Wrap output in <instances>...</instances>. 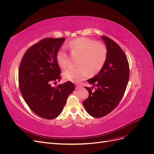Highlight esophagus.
I'll list each match as a JSON object with an SVG mask.
<instances>
[{
	"mask_svg": "<svg viewBox=\"0 0 154 154\" xmlns=\"http://www.w3.org/2000/svg\"><path fill=\"white\" fill-rule=\"evenodd\" d=\"M82 88V85H77L76 86V89H79V88Z\"/></svg>",
	"mask_w": 154,
	"mask_h": 154,
	"instance_id": "1",
	"label": "esophagus"
}]
</instances>
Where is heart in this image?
<instances>
[{
    "instance_id": "b5f03b06",
    "label": "heart",
    "mask_w": 154,
    "mask_h": 154,
    "mask_svg": "<svg viewBox=\"0 0 154 154\" xmlns=\"http://www.w3.org/2000/svg\"><path fill=\"white\" fill-rule=\"evenodd\" d=\"M67 47L73 55H80L76 67H70L64 72L63 76L74 83H79L86 77L88 73L95 75L99 72L105 64L107 50L102 43L86 38L79 37L70 41ZM59 66L65 69L69 65L67 55L63 50L57 51L56 56Z\"/></svg>"
}]
</instances>
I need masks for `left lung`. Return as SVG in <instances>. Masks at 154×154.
Instances as JSON below:
<instances>
[{"label":"left lung","mask_w":154,"mask_h":154,"mask_svg":"<svg viewBox=\"0 0 154 154\" xmlns=\"http://www.w3.org/2000/svg\"><path fill=\"white\" fill-rule=\"evenodd\" d=\"M107 50V56L102 69L88 83L95 87H85L89 96L83 105L90 116L102 118L118 106L123 97L130 78V67L126 54L118 44L102 36Z\"/></svg>","instance_id":"8db88e82"}]
</instances>
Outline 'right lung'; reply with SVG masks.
Masks as SVG:
<instances>
[{"label": "right lung", "mask_w": 154, "mask_h": 154, "mask_svg": "<svg viewBox=\"0 0 154 154\" xmlns=\"http://www.w3.org/2000/svg\"><path fill=\"white\" fill-rule=\"evenodd\" d=\"M65 38H45L30 47L24 53L18 72L19 87L28 107L36 115L52 119L62 112L67 98L75 87L60 82V67L56 56Z\"/></svg>", "instance_id": "obj_1"}]
</instances>
